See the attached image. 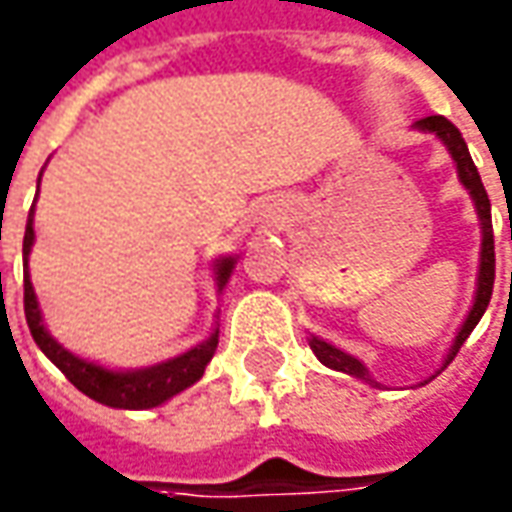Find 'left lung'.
<instances>
[{
  "mask_svg": "<svg viewBox=\"0 0 512 512\" xmlns=\"http://www.w3.org/2000/svg\"><path fill=\"white\" fill-rule=\"evenodd\" d=\"M415 128L417 131H423V134H434V137L446 145L448 156H451V159H454V165H457V179H460V184L468 190V196H471V201H474V210L476 215H479V229H482L474 305H471V311H468V316H465V322H462L460 330H457V336H454V342H451V347H448L446 358H443V367L423 381V384H429L431 378H437V375L443 373L448 364L454 361V356L460 353V347L465 344V339L471 336V330L479 325L482 314L488 311L490 294H493V277H496V255H493V224H490L488 193H485V187H482L479 170H476L474 159H471V154H468V145H465V139H462V134L457 131V125L448 123L446 117H440V114H431V117L417 120ZM510 238H512V224H510ZM510 291H512V274H510ZM308 344H311V350L316 353V358H319L325 367H330V370H336V373H344V375H353V378H358V381H367V384H373V387H381L373 375H370V370L364 367V361H361V358L344 353V350H339L336 344L325 342V339H319V336H314V333L308 336ZM423 384H420V387H423Z\"/></svg>",
  "mask_w": 512,
  "mask_h": 512,
  "instance_id": "left-lung-1",
  "label": "left lung"
}]
</instances>
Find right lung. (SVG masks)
<instances>
[{"mask_svg": "<svg viewBox=\"0 0 512 512\" xmlns=\"http://www.w3.org/2000/svg\"><path fill=\"white\" fill-rule=\"evenodd\" d=\"M38 182H41V176H38ZM33 218H36V201H33V210L27 215V227H24V266L30 263V252L36 243ZM235 263L238 260L232 255L215 260L218 291L227 288ZM24 316H27V328L33 333V342L38 344V350L50 358L52 364L81 389L83 395H89L92 401L111 406V409H154V406L168 403L173 395H179V392L196 384L207 370L210 358L215 356V347H218V328H215L204 342L190 347L182 356H173L168 361L151 364V367H139V370H111V367H103L97 361L81 358L78 353L66 350L58 339H52V333L44 325L41 308H38L33 283H30V269L24 271Z\"/></svg>", "mask_w": 512, "mask_h": 512, "instance_id": "add662e5", "label": "right lung"}]
</instances>
